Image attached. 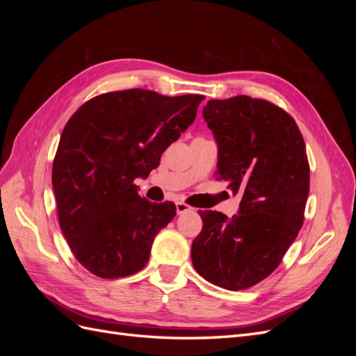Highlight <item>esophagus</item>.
Instances as JSON below:
<instances>
[{"instance_id":"obj_1","label":"esophagus","mask_w":356,"mask_h":356,"mask_svg":"<svg viewBox=\"0 0 356 356\" xmlns=\"http://www.w3.org/2000/svg\"><path fill=\"white\" fill-rule=\"evenodd\" d=\"M191 209L193 208L190 207V204H187L184 202H177V213H184V212H188Z\"/></svg>"}]
</instances>
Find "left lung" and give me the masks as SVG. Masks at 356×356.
Wrapping results in <instances>:
<instances>
[{
  "mask_svg": "<svg viewBox=\"0 0 356 356\" xmlns=\"http://www.w3.org/2000/svg\"><path fill=\"white\" fill-rule=\"evenodd\" d=\"M203 117L218 144L215 175L242 199L232 218L199 212L203 227L191 260L208 282L239 291L276 270L303 225L310 187L306 145L294 118L266 99H211Z\"/></svg>",
  "mask_w": 356,
  "mask_h": 356,
  "instance_id": "left-lung-1",
  "label": "left lung"
}]
</instances>
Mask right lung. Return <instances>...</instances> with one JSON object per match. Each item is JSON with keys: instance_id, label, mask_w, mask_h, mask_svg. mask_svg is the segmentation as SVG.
Here are the masks:
<instances>
[{"instance_id": "add662e5", "label": "right lung", "mask_w": 356, "mask_h": 356, "mask_svg": "<svg viewBox=\"0 0 356 356\" xmlns=\"http://www.w3.org/2000/svg\"><path fill=\"white\" fill-rule=\"evenodd\" d=\"M202 95L163 96L127 89L95 96L63 127L51 169L60 230L95 276H131L147 264L154 236L175 203H152L135 179L195 122Z\"/></svg>"}]
</instances>
